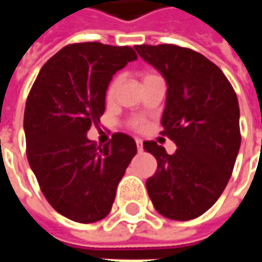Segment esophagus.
<instances>
[{"label":"esophagus","instance_id":"34e87169","mask_svg":"<svg viewBox=\"0 0 262 262\" xmlns=\"http://www.w3.org/2000/svg\"><path fill=\"white\" fill-rule=\"evenodd\" d=\"M136 146H137V150H139V153L143 151V140L140 139H136Z\"/></svg>","mask_w":262,"mask_h":262}]
</instances>
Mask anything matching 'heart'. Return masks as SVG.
I'll return each instance as SVG.
<instances>
[{
  "label": "heart",
  "mask_w": 262,
  "mask_h": 262,
  "mask_svg": "<svg viewBox=\"0 0 262 262\" xmlns=\"http://www.w3.org/2000/svg\"><path fill=\"white\" fill-rule=\"evenodd\" d=\"M146 77H148V75H146ZM118 84H119V78H115V80L111 82L108 91H106V98H108V99H112V98H114L115 92H116V88H118ZM132 126L136 127V129H140L143 126V122L142 120H133Z\"/></svg>",
  "instance_id": "obj_1"
}]
</instances>
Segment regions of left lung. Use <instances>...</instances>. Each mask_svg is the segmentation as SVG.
I'll use <instances>...</instances> for the list:
<instances>
[{
	"mask_svg": "<svg viewBox=\"0 0 262 262\" xmlns=\"http://www.w3.org/2000/svg\"><path fill=\"white\" fill-rule=\"evenodd\" d=\"M167 82L163 132L177 144L167 154L156 142L143 147L157 160V171L146 182L160 214L191 220L219 199L230 180L240 150V109L223 71L191 49L176 45L135 46Z\"/></svg>",
	"mask_w": 262,
	"mask_h": 262,
	"instance_id": "left-lung-1",
	"label": "left lung"
}]
</instances>
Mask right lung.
<instances>
[{
    "label": "right lung",
    "instance_id": "add662e5",
    "mask_svg": "<svg viewBox=\"0 0 262 262\" xmlns=\"http://www.w3.org/2000/svg\"><path fill=\"white\" fill-rule=\"evenodd\" d=\"M129 46L98 42L63 48L43 66L26 99V156L48 202L80 223L103 219L136 156V142L115 133L97 147L86 137L105 112L112 77L136 60Z\"/></svg>",
    "mask_w": 262,
    "mask_h": 262
}]
</instances>
